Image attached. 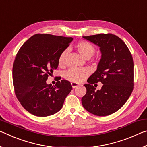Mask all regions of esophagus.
Masks as SVG:
<instances>
[{"label": "esophagus", "mask_w": 147, "mask_h": 147, "mask_svg": "<svg viewBox=\"0 0 147 147\" xmlns=\"http://www.w3.org/2000/svg\"><path fill=\"white\" fill-rule=\"evenodd\" d=\"M71 86L73 87V88H76V87H78L80 84H78V83H75V82H71Z\"/></svg>", "instance_id": "34e87169"}]
</instances>
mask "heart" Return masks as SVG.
Masks as SVG:
<instances>
[{"label":"heart","instance_id":"heart-1","mask_svg":"<svg viewBox=\"0 0 147 147\" xmlns=\"http://www.w3.org/2000/svg\"><path fill=\"white\" fill-rule=\"evenodd\" d=\"M76 48L78 53L86 58H89L93 55L95 49L93 45L86 41H79L76 44ZM67 51L65 50L58 58V64L63 66L65 64ZM90 70L88 68H71L65 73V78L68 80L75 83L83 82L90 74Z\"/></svg>","mask_w":147,"mask_h":147}]
</instances>
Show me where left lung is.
Listing matches in <instances>:
<instances>
[{"label": "left lung", "mask_w": 147, "mask_h": 147, "mask_svg": "<svg viewBox=\"0 0 147 147\" xmlns=\"http://www.w3.org/2000/svg\"><path fill=\"white\" fill-rule=\"evenodd\" d=\"M100 47L102 53L97 69L88 80L86 94L82 98L87 111L97 116H107L118 111L134 89V61L130 50L118 36L100 34L84 36ZM103 84L100 90L93 86Z\"/></svg>", "instance_id": "obj_1"}]
</instances>
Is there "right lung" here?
I'll return each mask as SVG.
<instances>
[{
    "instance_id": "obj_1",
    "label": "right lung",
    "mask_w": 147,
    "mask_h": 147,
    "mask_svg": "<svg viewBox=\"0 0 147 147\" xmlns=\"http://www.w3.org/2000/svg\"><path fill=\"white\" fill-rule=\"evenodd\" d=\"M73 39L35 34L17 53L12 73L15 93L23 108L32 115L47 117L57 113L73 89L70 82L65 80L58 79L55 86L46 83L58 68L60 54Z\"/></svg>"
}]
</instances>
